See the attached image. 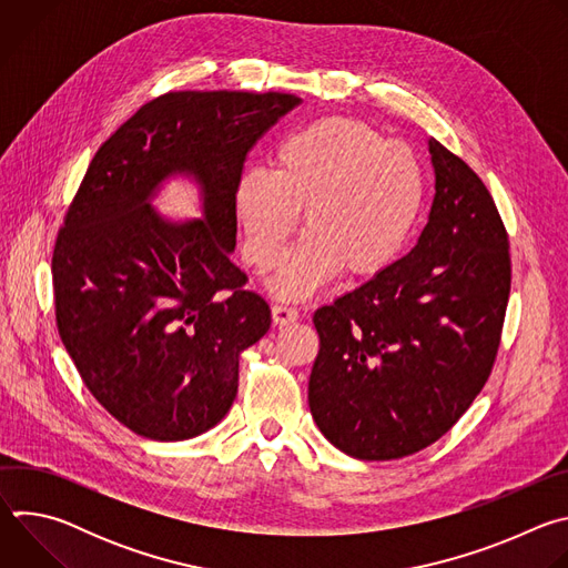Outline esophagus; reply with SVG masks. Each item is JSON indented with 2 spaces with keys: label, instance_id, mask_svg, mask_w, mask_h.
Here are the masks:
<instances>
[{
  "label": "esophagus",
  "instance_id": "esophagus-1",
  "mask_svg": "<svg viewBox=\"0 0 568 568\" xmlns=\"http://www.w3.org/2000/svg\"><path fill=\"white\" fill-rule=\"evenodd\" d=\"M272 318L276 326H287V323H294L298 318V310L292 307V305H283V303H276L272 307Z\"/></svg>",
  "mask_w": 568,
  "mask_h": 568
}]
</instances>
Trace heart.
<instances>
[{
  "instance_id": "1",
  "label": "heart",
  "mask_w": 568,
  "mask_h": 568,
  "mask_svg": "<svg viewBox=\"0 0 568 568\" xmlns=\"http://www.w3.org/2000/svg\"><path fill=\"white\" fill-rule=\"evenodd\" d=\"M425 195L414 148L357 119H318L281 141L274 169L252 166L237 178L242 256L258 272L272 270L301 211L305 233L267 285L274 296L307 298L342 270L375 276L409 245Z\"/></svg>"
}]
</instances>
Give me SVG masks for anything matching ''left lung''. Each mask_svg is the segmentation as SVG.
<instances>
[{
	"mask_svg": "<svg viewBox=\"0 0 568 568\" xmlns=\"http://www.w3.org/2000/svg\"><path fill=\"white\" fill-rule=\"evenodd\" d=\"M436 195L416 247L314 312L307 399L359 460L416 454L445 436L488 382L510 294L508 233L460 156L429 139Z\"/></svg>",
	"mask_w": 568,
	"mask_h": 568,
	"instance_id": "8db88e82",
	"label": "left lung"
}]
</instances>
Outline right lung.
Here are the masks:
<instances>
[{"mask_svg": "<svg viewBox=\"0 0 568 568\" xmlns=\"http://www.w3.org/2000/svg\"><path fill=\"white\" fill-rule=\"evenodd\" d=\"M294 94L169 92L94 154L58 231L51 274L60 339L80 377L128 429L186 440L215 427L237 393L240 353L272 323L231 263L233 191L247 152ZM182 174L203 217L173 223L151 200Z\"/></svg>", "mask_w": 568, "mask_h": 568, "instance_id": "right-lung-1", "label": "right lung"}]
</instances>
